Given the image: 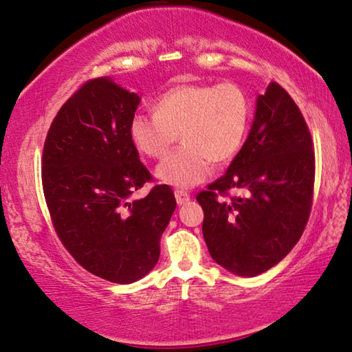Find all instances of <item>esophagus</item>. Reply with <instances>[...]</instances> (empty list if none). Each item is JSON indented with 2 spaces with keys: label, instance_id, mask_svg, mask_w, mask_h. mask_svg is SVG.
<instances>
[{
  "label": "esophagus",
  "instance_id": "34e87169",
  "mask_svg": "<svg viewBox=\"0 0 352 352\" xmlns=\"http://www.w3.org/2000/svg\"><path fill=\"white\" fill-rule=\"evenodd\" d=\"M174 194H175V200L178 204H186L190 200V195L188 192H184V190L177 189Z\"/></svg>",
  "mask_w": 352,
  "mask_h": 352
}]
</instances>
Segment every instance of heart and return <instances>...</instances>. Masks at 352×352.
<instances>
[{
  "label": "heart",
  "mask_w": 352,
  "mask_h": 352,
  "mask_svg": "<svg viewBox=\"0 0 352 352\" xmlns=\"http://www.w3.org/2000/svg\"><path fill=\"white\" fill-rule=\"evenodd\" d=\"M154 115L135 113L129 135L143 155L163 160L180 135L183 146L157 168L170 186L188 189L204 182L210 162L225 164L239 154L252 118V101L234 81L183 82L160 95Z\"/></svg>",
  "instance_id": "b5f03b06"
}]
</instances>
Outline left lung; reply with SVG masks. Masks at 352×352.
I'll return each instance as SVG.
<instances>
[{
  "label": "left lung",
  "instance_id": "8db88e82",
  "mask_svg": "<svg viewBox=\"0 0 352 352\" xmlns=\"http://www.w3.org/2000/svg\"><path fill=\"white\" fill-rule=\"evenodd\" d=\"M314 177L308 124L291 95L271 82L258 95L251 132L226 174L197 195L210 257L241 277L276 266L305 231ZM231 188L243 195L219 198Z\"/></svg>",
  "mask_w": 352,
  "mask_h": 352
}]
</instances>
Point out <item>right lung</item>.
<instances>
[{"instance_id": "1", "label": "right lung", "mask_w": 352, "mask_h": 352, "mask_svg": "<svg viewBox=\"0 0 352 352\" xmlns=\"http://www.w3.org/2000/svg\"><path fill=\"white\" fill-rule=\"evenodd\" d=\"M137 94L111 78L86 81L56 113L43 148L41 180L50 220L69 254L94 276L133 283L152 271L177 201L152 182L129 135Z\"/></svg>"}]
</instances>
